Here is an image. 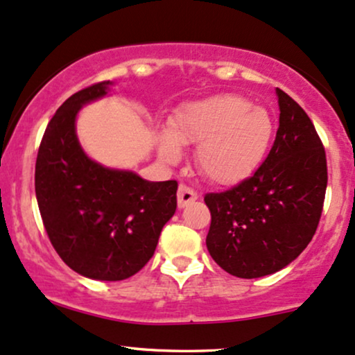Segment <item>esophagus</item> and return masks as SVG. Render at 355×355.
Here are the masks:
<instances>
[{
  "label": "esophagus",
  "instance_id": "obj_1",
  "mask_svg": "<svg viewBox=\"0 0 355 355\" xmlns=\"http://www.w3.org/2000/svg\"><path fill=\"white\" fill-rule=\"evenodd\" d=\"M198 192L192 189L191 186H187L182 182V184H179V189H178V205L179 207H186V205H189L191 202H194L196 199H198Z\"/></svg>",
  "mask_w": 355,
  "mask_h": 355
}]
</instances>
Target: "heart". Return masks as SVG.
Segmentation results:
<instances>
[{"label":"heart","mask_w":355,"mask_h":355,"mask_svg":"<svg viewBox=\"0 0 355 355\" xmlns=\"http://www.w3.org/2000/svg\"><path fill=\"white\" fill-rule=\"evenodd\" d=\"M275 121L263 107L235 94L214 95L184 105L159 137V153L169 163L179 159V144H198L196 163L217 184H237L255 173L268 155Z\"/></svg>","instance_id":"heart-1"}]
</instances>
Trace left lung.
<instances>
[{"label":"left lung","mask_w":355,"mask_h":355,"mask_svg":"<svg viewBox=\"0 0 355 355\" xmlns=\"http://www.w3.org/2000/svg\"><path fill=\"white\" fill-rule=\"evenodd\" d=\"M279 126L255 173L209 192L207 250L227 273L260 278L291 263L316 234L327 186L326 151L311 118L277 89Z\"/></svg>","instance_id":"1"}]
</instances>
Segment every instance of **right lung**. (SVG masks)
<instances>
[{
    "instance_id": "1",
    "label": "right lung",
    "mask_w": 355,
    "mask_h": 355,
    "mask_svg": "<svg viewBox=\"0 0 355 355\" xmlns=\"http://www.w3.org/2000/svg\"><path fill=\"white\" fill-rule=\"evenodd\" d=\"M108 85L78 90L57 108L39 144L34 186L44 229L64 263L87 278L118 282L150 261L176 212L178 181H144L82 151L76 116Z\"/></svg>"
}]
</instances>
